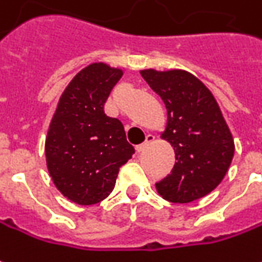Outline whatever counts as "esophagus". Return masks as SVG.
<instances>
[{"label":"esophagus","mask_w":262,"mask_h":262,"mask_svg":"<svg viewBox=\"0 0 262 262\" xmlns=\"http://www.w3.org/2000/svg\"><path fill=\"white\" fill-rule=\"evenodd\" d=\"M155 139H156V137H155V135H150V133H149V135L146 136V140H144V143L139 144V146L136 147L137 151H139V153L144 151V150L147 149V146H149V144H151L153 142H155Z\"/></svg>","instance_id":"esophagus-1"}]
</instances>
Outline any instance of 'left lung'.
Masks as SVG:
<instances>
[{
	"label": "left lung",
	"instance_id": "left-lung-1",
	"mask_svg": "<svg viewBox=\"0 0 262 262\" xmlns=\"http://www.w3.org/2000/svg\"><path fill=\"white\" fill-rule=\"evenodd\" d=\"M167 109L162 137L176 153L173 170L156 183L171 203H190L207 195L224 179L234 156V140L213 93L186 71L140 72Z\"/></svg>",
	"mask_w": 262,
	"mask_h": 262
}]
</instances>
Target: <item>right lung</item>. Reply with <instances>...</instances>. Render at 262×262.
Listing matches in <instances>:
<instances>
[{
	"mask_svg": "<svg viewBox=\"0 0 262 262\" xmlns=\"http://www.w3.org/2000/svg\"><path fill=\"white\" fill-rule=\"evenodd\" d=\"M122 75L102 62L83 68L63 91L51 120L45 142L48 171L56 188L76 204L106 199L119 169L135 153L122 122L103 111Z\"/></svg>",
	"mask_w": 262,
	"mask_h": 262,
	"instance_id": "1",
	"label": "right lung"
}]
</instances>
